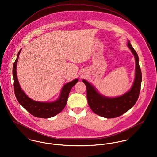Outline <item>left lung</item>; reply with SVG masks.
Returning <instances> with one entry per match:
<instances>
[{"label":"left lung","instance_id":"obj_1","mask_svg":"<svg viewBox=\"0 0 157 157\" xmlns=\"http://www.w3.org/2000/svg\"><path fill=\"white\" fill-rule=\"evenodd\" d=\"M127 45L134 56L136 61L135 79L129 91L121 96L106 97L97 93L94 87L88 81L82 80L86 85V97L90 108L96 114L104 118H113L121 116L133 107L139 96L142 76L139 57L129 40Z\"/></svg>","mask_w":157,"mask_h":157}]
</instances>
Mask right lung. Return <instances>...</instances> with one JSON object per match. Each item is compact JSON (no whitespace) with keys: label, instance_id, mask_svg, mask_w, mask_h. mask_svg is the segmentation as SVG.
Wrapping results in <instances>:
<instances>
[{"label":"right lung","instance_id":"1","mask_svg":"<svg viewBox=\"0 0 157 157\" xmlns=\"http://www.w3.org/2000/svg\"><path fill=\"white\" fill-rule=\"evenodd\" d=\"M21 51V49L18 53L17 59L13 65L12 70L14 93L18 101L31 115L37 118H48L57 115L64 108L67 101L69 93L73 86L78 82V79H76L64 85L62 88L59 98L55 101L43 103L33 100L25 95L24 91L21 90L17 76V64Z\"/></svg>","mask_w":157,"mask_h":157}]
</instances>
